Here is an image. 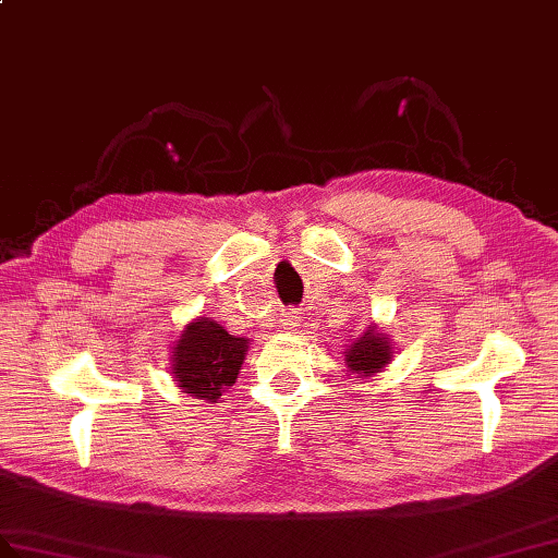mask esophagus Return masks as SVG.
<instances>
[{
	"instance_id": "esophagus-1",
	"label": "esophagus",
	"mask_w": 558,
	"mask_h": 558,
	"mask_svg": "<svg viewBox=\"0 0 558 558\" xmlns=\"http://www.w3.org/2000/svg\"><path fill=\"white\" fill-rule=\"evenodd\" d=\"M282 326L284 328H296V326H300V316H296V311H288V314H282Z\"/></svg>"
}]
</instances>
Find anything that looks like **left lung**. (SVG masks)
I'll return each mask as SVG.
<instances>
[{
    "mask_svg": "<svg viewBox=\"0 0 558 558\" xmlns=\"http://www.w3.org/2000/svg\"><path fill=\"white\" fill-rule=\"evenodd\" d=\"M344 364H347V373L356 375L361 380H368L373 375H378L387 368L392 356H395V347L390 335L383 332L375 323L359 332L352 335V342L344 347Z\"/></svg>",
    "mask_w": 558,
    "mask_h": 558,
    "instance_id": "left-lung-1",
    "label": "left lung"
}]
</instances>
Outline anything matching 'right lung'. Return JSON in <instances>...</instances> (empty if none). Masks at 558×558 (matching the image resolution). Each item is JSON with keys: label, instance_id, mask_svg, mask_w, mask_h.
<instances>
[{"label": "right lung", "instance_id": "right-lung-1", "mask_svg": "<svg viewBox=\"0 0 558 558\" xmlns=\"http://www.w3.org/2000/svg\"><path fill=\"white\" fill-rule=\"evenodd\" d=\"M250 340L228 335L206 316L192 318L171 347V375L180 392L192 399L218 401L235 385L247 356Z\"/></svg>", "mask_w": 558, "mask_h": 558}]
</instances>
